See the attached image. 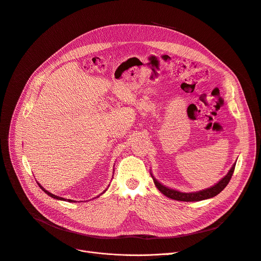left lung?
<instances>
[{
	"label": "left lung",
	"instance_id": "left-lung-1",
	"mask_svg": "<svg viewBox=\"0 0 261 261\" xmlns=\"http://www.w3.org/2000/svg\"><path fill=\"white\" fill-rule=\"evenodd\" d=\"M235 164L236 162L233 164V167L230 169V171L228 172V174L219 182L217 183L215 186H212L210 188L204 189V191H200L197 193H180L178 191H175V189L165 187L164 185L160 184L153 176V180L154 183L156 185V187L159 189V192L162 193L164 196H167L168 198H171L173 200H177V201H184V202H194V201H202V200H206L212 197H216L217 195H219L223 189L227 186V184L229 183V181L231 180V177L234 173V169H235Z\"/></svg>",
	"mask_w": 261,
	"mask_h": 261
}]
</instances>
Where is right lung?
<instances>
[{"label":"right lung","instance_id":"obj_1","mask_svg":"<svg viewBox=\"0 0 261 261\" xmlns=\"http://www.w3.org/2000/svg\"><path fill=\"white\" fill-rule=\"evenodd\" d=\"M38 184V183H37ZM39 185V187L42 189V191L46 194V195H49L50 197H52V198H54V199H57V200H63V201H68V202H74L73 200H65V199H63V198H61V197H58V196H55V195H53V194H51V193H49L48 191H45V189L40 185V184H38Z\"/></svg>","mask_w":261,"mask_h":261}]
</instances>
